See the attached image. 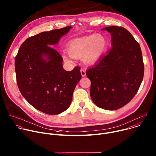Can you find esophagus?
<instances>
[{"mask_svg":"<svg viewBox=\"0 0 156 156\" xmlns=\"http://www.w3.org/2000/svg\"><path fill=\"white\" fill-rule=\"evenodd\" d=\"M80 73H81V75L82 77H85V75H86V73H85V71L83 69H80Z\"/></svg>","mask_w":156,"mask_h":156,"instance_id":"obj_1","label":"esophagus"}]
</instances>
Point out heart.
Listing matches in <instances>:
<instances>
[{
    "mask_svg": "<svg viewBox=\"0 0 156 156\" xmlns=\"http://www.w3.org/2000/svg\"><path fill=\"white\" fill-rule=\"evenodd\" d=\"M107 45L106 39L100 34H92L71 41L67 45L69 54L63 53L65 61L71 62V58L81 56L86 64L95 63L103 53Z\"/></svg>",
    "mask_w": 156,
    "mask_h": 156,
    "instance_id": "heart-1",
    "label": "heart"
}]
</instances>
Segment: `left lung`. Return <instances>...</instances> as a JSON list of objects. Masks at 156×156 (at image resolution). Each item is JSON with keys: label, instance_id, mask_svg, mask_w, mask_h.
Here are the masks:
<instances>
[{"label": "left lung", "instance_id": "left-lung-1", "mask_svg": "<svg viewBox=\"0 0 156 156\" xmlns=\"http://www.w3.org/2000/svg\"><path fill=\"white\" fill-rule=\"evenodd\" d=\"M111 35L112 48L86 72L91 81L90 97L97 106L116 110L130 102L140 87L144 64L140 46L122 27L101 29Z\"/></svg>", "mask_w": 156, "mask_h": 156}]
</instances>
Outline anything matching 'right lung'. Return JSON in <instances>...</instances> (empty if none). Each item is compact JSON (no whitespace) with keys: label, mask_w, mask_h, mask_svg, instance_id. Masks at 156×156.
<instances>
[{"label":"right lung","mask_w":156,"mask_h":156,"mask_svg":"<svg viewBox=\"0 0 156 156\" xmlns=\"http://www.w3.org/2000/svg\"><path fill=\"white\" fill-rule=\"evenodd\" d=\"M72 26L41 33L27 39L15 60L17 84L23 97L37 110L55 115L70 106L73 94L82 76L80 68L67 71L63 58L52 46Z\"/></svg>","instance_id":"right-lung-1"}]
</instances>
